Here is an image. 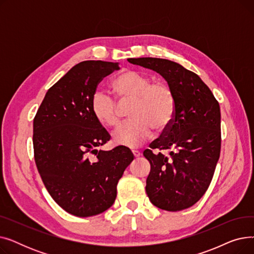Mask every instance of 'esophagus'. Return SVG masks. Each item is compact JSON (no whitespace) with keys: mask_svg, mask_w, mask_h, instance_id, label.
I'll use <instances>...</instances> for the list:
<instances>
[{"mask_svg":"<svg viewBox=\"0 0 254 254\" xmlns=\"http://www.w3.org/2000/svg\"><path fill=\"white\" fill-rule=\"evenodd\" d=\"M131 153H132V155H134L136 158L141 156V153H140L139 151H137V150H132V152H131Z\"/></svg>","mask_w":254,"mask_h":254,"instance_id":"34e87169","label":"esophagus"}]
</instances>
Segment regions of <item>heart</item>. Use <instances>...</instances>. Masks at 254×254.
<instances>
[{
  "label": "heart",
  "instance_id": "heart-1",
  "mask_svg": "<svg viewBox=\"0 0 254 254\" xmlns=\"http://www.w3.org/2000/svg\"><path fill=\"white\" fill-rule=\"evenodd\" d=\"M116 101L123 105L131 101L128 123L120 127L114 140L128 148L138 147L156 131L165 130L174 118L176 99L172 88L143 73L127 70L118 74L111 82ZM116 101L103 91H97L91 99V112L97 122L108 128H116L122 123V112Z\"/></svg>",
  "mask_w": 254,
  "mask_h": 254
}]
</instances>
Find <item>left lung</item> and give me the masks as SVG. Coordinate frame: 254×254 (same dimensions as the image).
Masks as SVG:
<instances>
[{
  "label": "left lung",
  "instance_id": "8db88e82",
  "mask_svg": "<svg viewBox=\"0 0 254 254\" xmlns=\"http://www.w3.org/2000/svg\"><path fill=\"white\" fill-rule=\"evenodd\" d=\"M161 74L176 99V110L165 135L143 155L150 163L146 193L159 209L190 208L208 190L220 155V108L195 73L165 59H127Z\"/></svg>",
  "mask_w": 254,
  "mask_h": 254
}]
</instances>
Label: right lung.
<instances>
[{"label":"right lung","instance_id":"add662e5","mask_svg":"<svg viewBox=\"0 0 254 254\" xmlns=\"http://www.w3.org/2000/svg\"><path fill=\"white\" fill-rule=\"evenodd\" d=\"M118 63L77 64L46 92L34 118V155L51 197L64 211L89 217L110 208L116 186L134 155L123 147L99 148L110 140L91 112V99Z\"/></svg>","mask_w":254,"mask_h":254}]
</instances>
